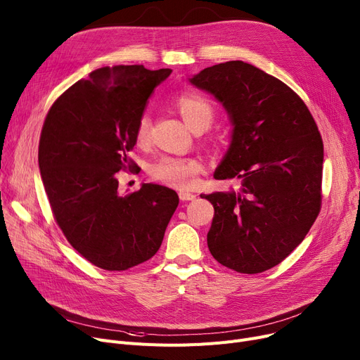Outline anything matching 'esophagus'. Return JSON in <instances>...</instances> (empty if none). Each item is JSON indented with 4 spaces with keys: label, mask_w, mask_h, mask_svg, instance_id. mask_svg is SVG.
Here are the masks:
<instances>
[{
    "label": "esophagus",
    "mask_w": 360,
    "mask_h": 360,
    "mask_svg": "<svg viewBox=\"0 0 360 360\" xmlns=\"http://www.w3.org/2000/svg\"><path fill=\"white\" fill-rule=\"evenodd\" d=\"M195 194H193V193H186V191H181L179 193V198L182 200V201H193V200H195Z\"/></svg>",
    "instance_id": "esophagus-1"
}]
</instances>
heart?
<instances>
[{"label":"heart","mask_w":360,"mask_h":360,"mask_svg":"<svg viewBox=\"0 0 360 360\" xmlns=\"http://www.w3.org/2000/svg\"><path fill=\"white\" fill-rule=\"evenodd\" d=\"M176 108L186 125L195 128H209L214 118V106L201 94H181L176 99ZM150 121L147 115H141L136 125V140L137 143H146L148 139ZM202 172V165L200 160L193 158H172L166 156L159 159L150 167V175L156 181L169 185L178 190H188L193 188L198 175Z\"/></svg>","instance_id":"obj_1"}]
</instances>
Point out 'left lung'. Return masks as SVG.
<instances>
[{
    "instance_id": "8db88e82",
    "label": "left lung",
    "mask_w": 360,
    "mask_h": 360,
    "mask_svg": "<svg viewBox=\"0 0 360 360\" xmlns=\"http://www.w3.org/2000/svg\"><path fill=\"white\" fill-rule=\"evenodd\" d=\"M190 82L228 110L233 132L216 179L239 190L202 195L214 207L207 245L243 274L273 269L305 239L321 210L324 144L305 102L243 61L207 67Z\"/></svg>"
}]
</instances>
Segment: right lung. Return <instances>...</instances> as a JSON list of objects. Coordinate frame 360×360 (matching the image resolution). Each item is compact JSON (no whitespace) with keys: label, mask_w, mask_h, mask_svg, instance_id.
Listing matches in <instances>:
<instances>
[{"label":"right lung","mask_w":360,"mask_h":360,"mask_svg":"<svg viewBox=\"0 0 360 360\" xmlns=\"http://www.w3.org/2000/svg\"><path fill=\"white\" fill-rule=\"evenodd\" d=\"M172 72L143 65L94 70L67 89L45 118L39 169L53 219L71 247L93 266L125 271L153 257L179 198L143 184L118 193L117 172L134 169L136 125L151 91Z\"/></svg>","instance_id":"1"}]
</instances>
